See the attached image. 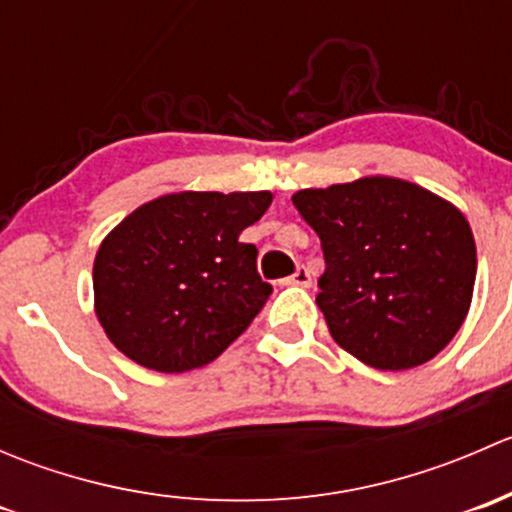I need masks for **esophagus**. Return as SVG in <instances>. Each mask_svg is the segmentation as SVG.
I'll return each mask as SVG.
<instances>
[{"instance_id": "34e87169", "label": "esophagus", "mask_w": 512, "mask_h": 512, "mask_svg": "<svg viewBox=\"0 0 512 512\" xmlns=\"http://www.w3.org/2000/svg\"><path fill=\"white\" fill-rule=\"evenodd\" d=\"M282 285L285 287H309L312 285V277H309L307 267H297V272H294L292 277H285V280H282Z\"/></svg>"}]
</instances>
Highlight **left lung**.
<instances>
[{
	"label": "left lung",
	"mask_w": 512,
	"mask_h": 512,
	"mask_svg": "<svg viewBox=\"0 0 512 512\" xmlns=\"http://www.w3.org/2000/svg\"><path fill=\"white\" fill-rule=\"evenodd\" d=\"M292 203L322 240L317 304L344 352L404 371L456 337L478 267L471 225L456 205L389 175L299 190Z\"/></svg>",
	"instance_id": "1"
}]
</instances>
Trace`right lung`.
Returning a JSON list of instances; mask_svg holds the SVG:
<instances>
[{"instance_id": "add662e5", "label": "right lung", "mask_w": 512, "mask_h": 512, "mask_svg": "<svg viewBox=\"0 0 512 512\" xmlns=\"http://www.w3.org/2000/svg\"><path fill=\"white\" fill-rule=\"evenodd\" d=\"M270 203V190H183L113 227L94 260V309L113 347L163 374L218 359L272 292L257 247L237 240Z\"/></svg>"}]
</instances>
